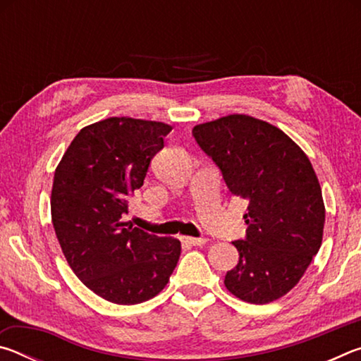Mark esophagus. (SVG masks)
I'll use <instances>...</instances> for the list:
<instances>
[{"mask_svg":"<svg viewBox=\"0 0 361 361\" xmlns=\"http://www.w3.org/2000/svg\"><path fill=\"white\" fill-rule=\"evenodd\" d=\"M183 242L188 243V245H194V247H200V245H205L207 243V239H204V237H183Z\"/></svg>","mask_w":361,"mask_h":361,"instance_id":"34e87169","label":"esophagus"}]
</instances>
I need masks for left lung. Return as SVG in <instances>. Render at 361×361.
I'll use <instances>...</instances> for the list:
<instances>
[{
	"label": "left lung",
	"instance_id": "obj_1",
	"mask_svg": "<svg viewBox=\"0 0 361 361\" xmlns=\"http://www.w3.org/2000/svg\"><path fill=\"white\" fill-rule=\"evenodd\" d=\"M192 135L229 192L248 200L247 237L232 242L240 258L226 288L245 302L276 301L295 288L322 245L325 204L312 164L279 127L247 114L204 122Z\"/></svg>",
	"mask_w": 361,
	"mask_h": 361
}]
</instances>
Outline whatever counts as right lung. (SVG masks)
<instances>
[{
  "instance_id": "obj_1",
  "label": "right lung",
  "mask_w": 361,
  "mask_h": 361,
  "mask_svg": "<svg viewBox=\"0 0 361 361\" xmlns=\"http://www.w3.org/2000/svg\"><path fill=\"white\" fill-rule=\"evenodd\" d=\"M170 130L164 122L133 118L85 126L54 173L51 215L62 252L76 277L109 302L154 298L180 259L178 239L122 221Z\"/></svg>"
}]
</instances>
